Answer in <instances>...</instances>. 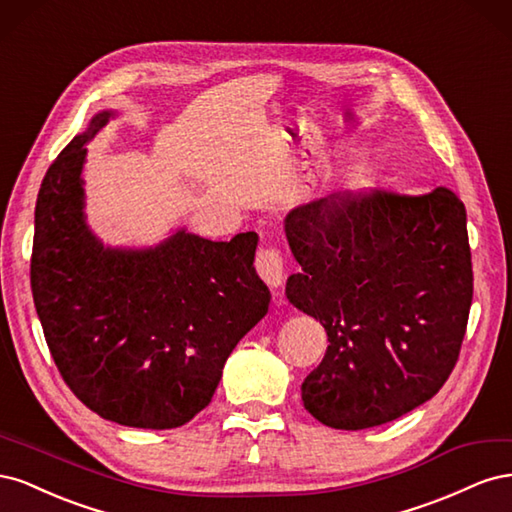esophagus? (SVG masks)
Returning <instances> with one entry per match:
<instances>
[{
	"instance_id": "obj_1",
	"label": "esophagus",
	"mask_w": 512,
	"mask_h": 512,
	"mask_svg": "<svg viewBox=\"0 0 512 512\" xmlns=\"http://www.w3.org/2000/svg\"><path fill=\"white\" fill-rule=\"evenodd\" d=\"M256 271L260 280L265 282L269 288H280L284 284V262L277 250H260L256 254Z\"/></svg>"
}]
</instances>
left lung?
<instances>
[{
	"label": "left lung",
	"instance_id": "obj_1",
	"mask_svg": "<svg viewBox=\"0 0 512 512\" xmlns=\"http://www.w3.org/2000/svg\"><path fill=\"white\" fill-rule=\"evenodd\" d=\"M301 265L288 301L329 335L301 384L333 429L391 423L436 395L457 363L472 305L466 207L448 190L335 192L288 211Z\"/></svg>",
	"mask_w": 512,
	"mask_h": 512
}]
</instances>
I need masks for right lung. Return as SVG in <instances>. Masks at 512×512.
<instances>
[{
	"mask_svg": "<svg viewBox=\"0 0 512 512\" xmlns=\"http://www.w3.org/2000/svg\"><path fill=\"white\" fill-rule=\"evenodd\" d=\"M100 111L42 179L32 292L61 378L106 421L181 427L209 406L239 339L269 312L258 235L211 241L177 228L149 247H113L87 224V143Z\"/></svg>",
	"mask_w": 512,
	"mask_h": 512,
	"instance_id": "add662e5",
	"label": "right lung"
}]
</instances>
